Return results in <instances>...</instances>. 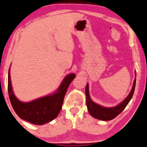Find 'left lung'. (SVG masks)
I'll list each match as a JSON object with an SVG mask.
<instances>
[{"label":"left lung","instance_id":"obj_1","mask_svg":"<svg viewBox=\"0 0 147 147\" xmlns=\"http://www.w3.org/2000/svg\"><path fill=\"white\" fill-rule=\"evenodd\" d=\"M136 76V73L135 74ZM136 79H134L132 89L129 94V95L126 97L125 100H123L121 103L118 104V105L112 107H105L98 105L96 102H93L89 94V86L88 84L86 85V105H87L88 110L90 114L94 118L96 119L101 120V121H108L110 120L114 119L116 118L118 114L124 110V109L126 107L127 104L131 99L132 96L134 93V90L136 87Z\"/></svg>","mask_w":147,"mask_h":147}]
</instances>
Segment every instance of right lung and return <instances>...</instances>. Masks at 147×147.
Segmentation results:
<instances>
[{
	"label": "right lung",
	"mask_w": 147,
	"mask_h": 147,
	"mask_svg": "<svg viewBox=\"0 0 147 147\" xmlns=\"http://www.w3.org/2000/svg\"><path fill=\"white\" fill-rule=\"evenodd\" d=\"M75 78L74 73L65 77L54 94L31 102H22L17 98L12 89L10 68L8 72V93L12 107L20 118L34 125H41L57 118L63 105L69 85Z\"/></svg>",
	"instance_id": "obj_1"
}]
</instances>
